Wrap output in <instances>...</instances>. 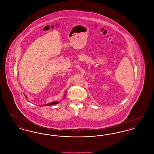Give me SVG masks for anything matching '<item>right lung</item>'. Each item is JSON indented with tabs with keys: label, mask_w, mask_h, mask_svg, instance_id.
<instances>
[{
	"label": "right lung",
	"mask_w": 154,
	"mask_h": 154,
	"mask_svg": "<svg viewBox=\"0 0 154 154\" xmlns=\"http://www.w3.org/2000/svg\"><path fill=\"white\" fill-rule=\"evenodd\" d=\"M65 95H66V94H65ZM58 102H54L50 103H48V104H45V105H44V106H51V105H53V104H57Z\"/></svg>",
	"instance_id": "right-lung-1"
}]
</instances>
